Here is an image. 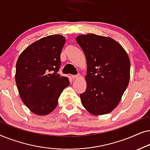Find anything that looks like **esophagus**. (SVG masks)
I'll list each match as a JSON object with an SVG mask.
<instances>
[{
  "label": "esophagus",
  "instance_id": "obj_1",
  "mask_svg": "<svg viewBox=\"0 0 150 150\" xmlns=\"http://www.w3.org/2000/svg\"><path fill=\"white\" fill-rule=\"evenodd\" d=\"M71 77V79H78V78H79V76L72 75Z\"/></svg>",
  "mask_w": 150,
  "mask_h": 150
}]
</instances>
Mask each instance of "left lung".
I'll return each instance as SVG.
<instances>
[{
	"instance_id": "obj_1",
	"label": "left lung",
	"mask_w": 150,
	"mask_h": 150,
	"mask_svg": "<svg viewBox=\"0 0 150 150\" xmlns=\"http://www.w3.org/2000/svg\"><path fill=\"white\" fill-rule=\"evenodd\" d=\"M87 60V89L81 93L90 113H109L120 103L130 81V61L123 47L110 38L95 34L78 36Z\"/></svg>"
}]
</instances>
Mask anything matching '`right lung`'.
<instances>
[{"mask_svg":"<svg viewBox=\"0 0 150 150\" xmlns=\"http://www.w3.org/2000/svg\"><path fill=\"white\" fill-rule=\"evenodd\" d=\"M65 38L61 35L39 40L22 52L16 63V83L20 98L31 112L46 115L58 104L68 78L58 71Z\"/></svg>","mask_w":150,"mask_h":150,"instance_id":"1","label":"right lung"}]
</instances>
